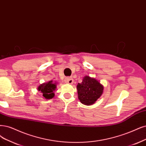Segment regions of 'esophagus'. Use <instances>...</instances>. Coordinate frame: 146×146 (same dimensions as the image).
<instances>
[{
  "label": "esophagus",
  "mask_w": 146,
  "mask_h": 146,
  "mask_svg": "<svg viewBox=\"0 0 146 146\" xmlns=\"http://www.w3.org/2000/svg\"><path fill=\"white\" fill-rule=\"evenodd\" d=\"M66 82L68 84H72L73 83V79L71 77L67 78L66 79Z\"/></svg>",
  "instance_id": "obj_1"
}]
</instances>
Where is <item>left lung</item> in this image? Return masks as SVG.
Returning <instances> with one entry per match:
<instances>
[{
    "mask_svg": "<svg viewBox=\"0 0 146 146\" xmlns=\"http://www.w3.org/2000/svg\"><path fill=\"white\" fill-rule=\"evenodd\" d=\"M77 90L80 102L85 105H91L102 96L104 86L95 78L86 76L81 83H78Z\"/></svg>",
    "mask_w": 146,
    "mask_h": 146,
    "instance_id": "8db88e82",
    "label": "left lung"
}]
</instances>
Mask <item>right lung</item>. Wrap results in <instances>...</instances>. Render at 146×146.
<instances>
[{
	"mask_svg": "<svg viewBox=\"0 0 146 146\" xmlns=\"http://www.w3.org/2000/svg\"><path fill=\"white\" fill-rule=\"evenodd\" d=\"M56 88V82H53L52 80H50L47 82L41 84L38 87V90L41 93L42 96L46 99H52L55 93L53 91Z\"/></svg>",
	"mask_w": 146,
	"mask_h": 146,
	"instance_id": "add662e5",
	"label": "right lung"
}]
</instances>
